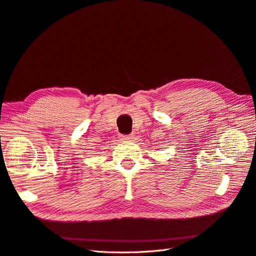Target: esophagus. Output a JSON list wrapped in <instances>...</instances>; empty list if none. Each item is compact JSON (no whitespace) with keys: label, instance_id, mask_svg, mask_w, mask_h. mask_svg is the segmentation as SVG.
<instances>
[{"label":"esophagus","instance_id":"1","mask_svg":"<svg viewBox=\"0 0 256 256\" xmlns=\"http://www.w3.org/2000/svg\"><path fill=\"white\" fill-rule=\"evenodd\" d=\"M120 138L122 140H131V138H132V134H122Z\"/></svg>","mask_w":256,"mask_h":256}]
</instances>
